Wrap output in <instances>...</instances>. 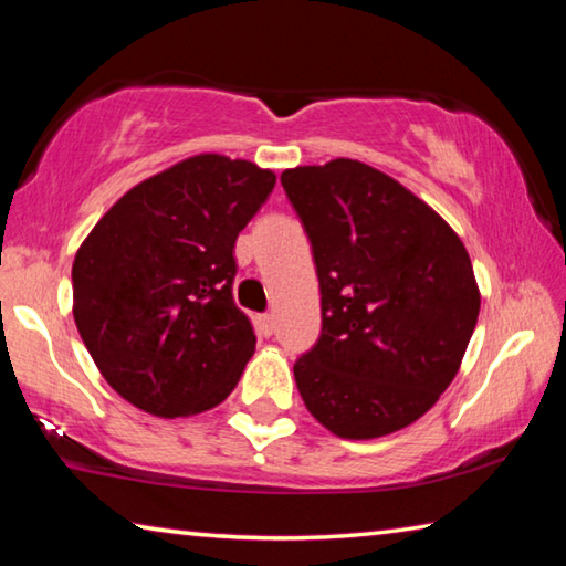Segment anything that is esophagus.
Wrapping results in <instances>:
<instances>
[{
  "label": "esophagus",
  "instance_id": "esophagus-1",
  "mask_svg": "<svg viewBox=\"0 0 566 566\" xmlns=\"http://www.w3.org/2000/svg\"><path fill=\"white\" fill-rule=\"evenodd\" d=\"M256 327H260V332L264 334V337H270V334L274 332V317L270 312H264L256 317Z\"/></svg>",
  "mask_w": 566,
  "mask_h": 566
}]
</instances>
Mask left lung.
<instances>
[{"mask_svg": "<svg viewBox=\"0 0 566 566\" xmlns=\"http://www.w3.org/2000/svg\"><path fill=\"white\" fill-rule=\"evenodd\" d=\"M312 244L322 332L294 361L312 417L344 439L411 424L454 379L479 317L469 254L411 191L354 159L282 171Z\"/></svg>", "mask_w": 566, "mask_h": 566, "instance_id": "obj_1", "label": "left lung"}]
</instances>
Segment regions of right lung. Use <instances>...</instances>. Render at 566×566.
Returning a JSON list of instances; mask_svg holds the SVG:
<instances>
[{
  "label": "right lung",
  "mask_w": 566,
  "mask_h": 566,
  "mask_svg": "<svg viewBox=\"0 0 566 566\" xmlns=\"http://www.w3.org/2000/svg\"><path fill=\"white\" fill-rule=\"evenodd\" d=\"M276 177L199 155L129 189L72 266L74 322L112 389L175 419L217 407L254 354L232 296L234 242Z\"/></svg>",
  "instance_id": "right-lung-1"
}]
</instances>
